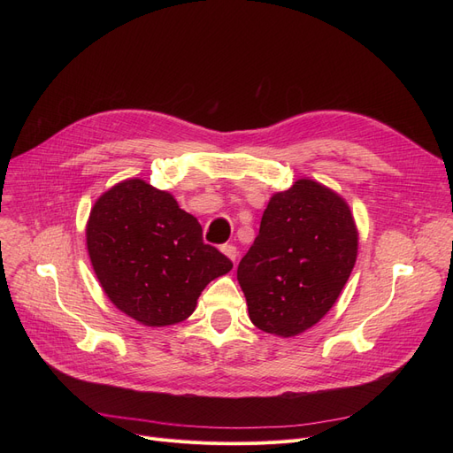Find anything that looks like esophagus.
Returning <instances> with one entry per match:
<instances>
[{"mask_svg":"<svg viewBox=\"0 0 453 453\" xmlns=\"http://www.w3.org/2000/svg\"><path fill=\"white\" fill-rule=\"evenodd\" d=\"M221 251L232 260V263H236V257H238V250L234 248V245H232V243H225L223 245V248H221Z\"/></svg>","mask_w":453,"mask_h":453,"instance_id":"1","label":"esophagus"}]
</instances>
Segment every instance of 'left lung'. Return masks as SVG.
<instances>
[{"label": "left lung", "instance_id": "1", "mask_svg": "<svg viewBox=\"0 0 453 453\" xmlns=\"http://www.w3.org/2000/svg\"><path fill=\"white\" fill-rule=\"evenodd\" d=\"M357 250L353 213L333 188L303 177L273 193L238 266L251 323L281 338L306 333L336 304Z\"/></svg>", "mask_w": 453, "mask_h": 453}]
</instances>
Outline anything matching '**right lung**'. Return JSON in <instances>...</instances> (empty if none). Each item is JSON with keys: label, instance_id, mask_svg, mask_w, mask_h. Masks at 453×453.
I'll list each match as a JSON object with an SVG mask.
<instances>
[{"label": "right lung", "instance_id": "obj_1", "mask_svg": "<svg viewBox=\"0 0 453 453\" xmlns=\"http://www.w3.org/2000/svg\"><path fill=\"white\" fill-rule=\"evenodd\" d=\"M87 250L107 298L145 326L185 321L205 285L232 270L221 251L203 243L195 215L138 177L94 202Z\"/></svg>", "mask_w": 453, "mask_h": 453}]
</instances>
